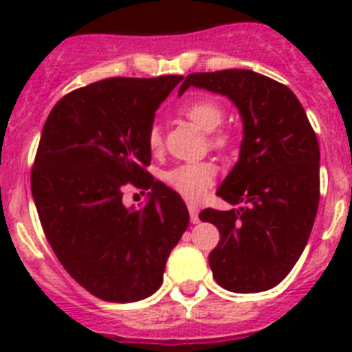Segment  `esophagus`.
Segmentation results:
<instances>
[{
	"instance_id": "34e87169",
	"label": "esophagus",
	"mask_w": 352,
	"mask_h": 352,
	"mask_svg": "<svg viewBox=\"0 0 352 352\" xmlns=\"http://www.w3.org/2000/svg\"><path fill=\"white\" fill-rule=\"evenodd\" d=\"M188 212H190V219H192L193 225H197L199 223V208L193 203L188 204Z\"/></svg>"
}]
</instances>
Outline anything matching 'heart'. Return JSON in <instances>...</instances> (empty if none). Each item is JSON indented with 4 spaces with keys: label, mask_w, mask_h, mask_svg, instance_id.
Segmentation results:
<instances>
[{
    "label": "heart",
    "mask_w": 352,
    "mask_h": 352,
    "mask_svg": "<svg viewBox=\"0 0 352 352\" xmlns=\"http://www.w3.org/2000/svg\"><path fill=\"white\" fill-rule=\"evenodd\" d=\"M182 115L192 120L203 131L210 133V144L214 148L225 149L232 144V135L228 131H214L225 120V109L219 102L210 96H199L182 106ZM148 146L151 149H160L162 137L159 127L153 126L148 131ZM217 179V166L212 160H197V162H184L177 164L162 173V181L168 186L182 195L184 199L195 201L214 186Z\"/></svg>",
    "instance_id": "obj_1"
}]
</instances>
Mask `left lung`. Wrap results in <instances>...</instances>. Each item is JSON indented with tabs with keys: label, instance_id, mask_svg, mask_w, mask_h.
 <instances>
[{
	"label": "left lung",
	"instance_id": "left-lung-1",
	"mask_svg": "<svg viewBox=\"0 0 352 352\" xmlns=\"http://www.w3.org/2000/svg\"><path fill=\"white\" fill-rule=\"evenodd\" d=\"M203 87L228 96L243 118L234 170L217 195L239 208H206L199 219L217 226L221 241L208 261L215 281L239 294L283 281L305 248L320 203V146L296 95L248 69L188 74L179 95Z\"/></svg>",
	"mask_w": 352,
	"mask_h": 352
}]
</instances>
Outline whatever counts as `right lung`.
Listing matches in <instances>:
<instances>
[{"label":"right lung","instance_id":"1","mask_svg":"<svg viewBox=\"0 0 352 352\" xmlns=\"http://www.w3.org/2000/svg\"><path fill=\"white\" fill-rule=\"evenodd\" d=\"M181 80L85 85L58 100L41 131L30 173L41 228L71 278L104 301L153 294L190 223L181 195L146 170L155 111ZM127 186L150 190L142 209L123 206Z\"/></svg>","mask_w":352,"mask_h":352}]
</instances>
